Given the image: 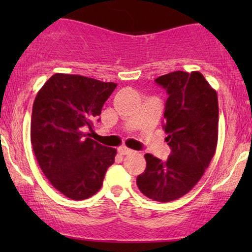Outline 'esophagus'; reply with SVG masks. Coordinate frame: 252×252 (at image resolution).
<instances>
[{"label": "esophagus", "instance_id": "obj_1", "mask_svg": "<svg viewBox=\"0 0 252 252\" xmlns=\"http://www.w3.org/2000/svg\"><path fill=\"white\" fill-rule=\"evenodd\" d=\"M134 152V150H131L130 148H128V147L126 146H122L118 148V153H120L121 155H128V154H131V153Z\"/></svg>", "mask_w": 252, "mask_h": 252}]
</instances>
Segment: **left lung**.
<instances>
[{
	"label": "left lung",
	"instance_id": "obj_1",
	"mask_svg": "<svg viewBox=\"0 0 252 252\" xmlns=\"http://www.w3.org/2000/svg\"><path fill=\"white\" fill-rule=\"evenodd\" d=\"M155 82L168 94L163 129L172 153L166 161L144 155L146 169L136 184L147 198L168 202L198 184L216 154L218 97L198 71L170 72Z\"/></svg>",
	"mask_w": 252,
	"mask_h": 252
}]
</instances>
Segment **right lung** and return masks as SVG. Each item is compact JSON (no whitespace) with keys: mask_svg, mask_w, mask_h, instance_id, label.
Segmentation results:
<instances>
[{"mask_svg":"<svg viewBox=\"0 0 252 252\" xmlns=\"http://www.w3.org/2000/svg\"><path fill=\"white\" fill-rule=\"evenodd\" d=\"M117 86L78 74L56 73L33 104L31 142L40 168L54 189L73 200L96 194L116 149L90 137L92 122Z\"/></svg>","mask_w":252,"mask_h":252,"instance_id":"right-lung-1","label":"right lung"}]
</instances>
